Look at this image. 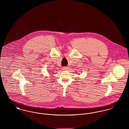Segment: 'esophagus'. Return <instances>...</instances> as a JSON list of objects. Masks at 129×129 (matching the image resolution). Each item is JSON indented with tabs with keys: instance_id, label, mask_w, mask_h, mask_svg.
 <instances>
[{
	"instance_id": "esophagus-1",
	"label": "esophagus",
	"mask_w": 129,
	"mask_h": 129,
	"mask_svg": "<svg viewBox=\"0 0 129 129\" xmlns=\"http://www.w3.org/2000/svg\"><path fill=\"white\" fill-rule=\"evenodd\" d=\"M68 69V68H67V67H63V68H62V70H63V71H66V70H67Z\"/></svg>"
}]
</instances>
